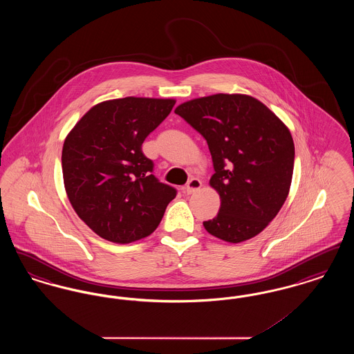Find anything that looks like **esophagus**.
<instances>
[{"label":"esophagus","mask_w":354,"mask_h":354,"mask_svg":"<svg viewBox=\"0 0 354 354\" xmlns=\"http://www.w3.org/2000/svg\"><path fill=\"white\" fill-rule=\"evenodd\" d=\"M201 187H202V182L198 179V178H192L187 185H185V192L188 194V195H191V194H194V192H196L198 189H201Z\"/></svg>","instance_id":"esophagus-1"}]
</instances>
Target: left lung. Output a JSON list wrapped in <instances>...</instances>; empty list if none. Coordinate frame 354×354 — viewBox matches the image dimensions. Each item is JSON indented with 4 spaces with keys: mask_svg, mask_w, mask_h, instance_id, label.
I'll list each match as a JSON object with an SVG mask.
<instances>
[{
    "mask_svg": "<svg viewBox=\"0 0 354 354\" xmlns=\"http://www.w3.org/2000/svg\"><path fill=\"white\" fill-rule=\"evenodd\" d=\"M207 140L220 195L219 214L203 221L208 234L240 243L260 234L286 202L295 145L286 124L256 98L215 94L175 109Z\"/></svg>",
    "mask_w": 354,
    "mask_h": 354,
    "instance_id": "8db88e82",
    "label": "left lung"
}]
</instances>
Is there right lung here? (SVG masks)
I'll return each instance as SVG.
<instances>
[{"mask_svg":"<svg viewBox=\"0 0 354 354\" xmlns=\"http://www.w3.org/2000/svg\"><path fill=\"white\" fill-rule=\"evenodd\" d=\"M175 100L104 101L68 133L62 172L77 215L102 239L127 244L151 235L176 196L152 174L145 139L167 118Z\"/></svg>","mask_w":354,"mask_h":354,"instance_id":"add662e5","label":"right lung"}]
</instances>
